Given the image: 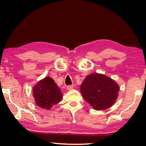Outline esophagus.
<instances>
[{
  "label": "esophagus",
  "instance_id": "obj_1",
  "mask_svg": "<svg viewBox=\"0 0 146 146\" xmlns=\"http://www.w3.org/2000/svg\"><path fill=\"white\" fill-rule=\"evenodd\" d=\"M73 85H70V86H67V90L68 91L73 90Z\"/></svg>",
  "mask_w": 146,
  "mask_h": 146
}]
</instances>
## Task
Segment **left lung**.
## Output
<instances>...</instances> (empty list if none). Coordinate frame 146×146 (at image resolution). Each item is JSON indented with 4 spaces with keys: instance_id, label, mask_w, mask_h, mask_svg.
Segmentation results:
<instances>
[{
    "instance_id": "1",
    "label": "left lung",
    "mask_w": 146,
    "mask_h": 146,
    "mask_svg": "<svg viewBox=\"0 0 146 146\" xmlns=\"http://www.w3.org/2000/svg\"><path fill=\"white\" fill-rule=\"evenodd\" d=\"M119 90V86L115 80L98 73L86 76L80 86L83 98L96 110L111 107L117 100Z\"/></svg>"
}]
</instances>
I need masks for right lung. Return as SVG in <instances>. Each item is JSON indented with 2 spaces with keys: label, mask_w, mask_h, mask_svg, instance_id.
Returning a JSON list of instances; mask_svg holds the SVG:
<instances>
[{
  "label": "right lung",
  "mask_w": 146,
  "mask_h": 146,
  "mask_svg": "<svg viewBox=\"0 0 146 146\" xmlns=\"http://www.w3.org/2000/svg\"><path fill=\"white\" fill-rule=\"evenodd\" d=\"M33 97L38 106L49 110L53 105L60 102L62 94L53 79L48 76L34 86Z\"/></svg>",
  "instance_id": "right-lung-1"
}]
</instances>
